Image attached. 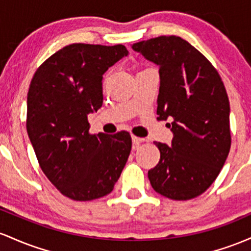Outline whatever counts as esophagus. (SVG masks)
Wrapping results in <instances>:
<instances>
[{"label": "esophagus", "instance_id": "1", "mask_svg": "<svg viewBox=\"0 0 251 251\" xmlns=\"http://www.w3.org/2000/svg\"><path fill=\"white\" fill-rule=\"evenodd\" d=\"M131 140H133L134 148L137 147L141 142H143V141H145V139H142V137H139V136H135V135H131Z\"/></svg>", "mask_w": 251, "mask_h": 251}]
</instances>
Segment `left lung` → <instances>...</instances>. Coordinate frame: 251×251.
Wrapping results in <instances>:
<instances>
[{
    "instance_id": "8db88e82",
    "label": "left lung",
    "mask_w": 251,
    "mask_h": 251,
    "mask_svg": "<svg viewBox=\"0 0 251 251\" xmlns=\"http://www.w3.org/2000/svg\"><path fill=\"white\" fill-rule=\"evenodd\" d=\"M133 50L159 65V120L173 131L172 146L155 142L160 161L148 171L151 187L166 198L188 201L209 188L231 147L230 103L221 75L180 36H157Z\"/></svg>"
}]
</instances>
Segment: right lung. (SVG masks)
<instances>
[{
  "label": "right lung",
  "mask_w": 251,
  "mask_h": 251,
  "mask_svg": "<svg viewBox=\"0 0 251 251\" xmlns=\"http://www.w3.org/2000/svg\"><path fill=\"white\" fill-rule=\"evenodd\" d=\"M126 54L123 45L72 44L46 59L30 81L28 136L45 176L72 201L110 193L130 154V134H90L88 121L103 104L104 72Z\"/></svg>",
  "instance_id": "1"
}]
</instances>
